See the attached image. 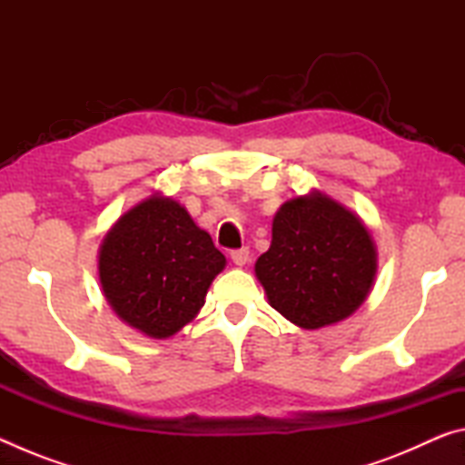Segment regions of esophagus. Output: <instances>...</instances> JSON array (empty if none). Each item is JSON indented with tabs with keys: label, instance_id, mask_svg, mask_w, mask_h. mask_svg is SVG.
<instances>
[{
	"label": "esophagus",
	"instance_id": "esophagus-1",
	"mask_svg": "<svg viewBox=\"0 0 465 465\" xmlns=\"http://www.w3.org/2000/svg\"><path fill=\"white\" fill-rule=\"evenodd\" d=\"M230 256H232V261H233V264H238V266H243V264H246V262L250 261V250H248V248L232 250V252H230Z\"/></svg>",
	"mask_w": 465,
	"mask_h": 465
}]
</instances>
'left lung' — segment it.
<instances>
[{
	"mask_svg": "<svg viewBox=\"0 0 465 465\" xmlns=\"http://www.w3.org/2000/svg\"><path fill=\"white\" fill-rule=\"evenodd\" d=\"M269 303L305 330L351 316L371 289L375 248L359 219L328 196L287 201L274 215L271 248L256 261Z\"/></svg>",
	"mask_w": 465,
	"mask_h": 465,
	"instance_id": "obj_1",
	"label": "left lung"
}]
</instances>
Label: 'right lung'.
Segmentation results:
<instances>
[{
    "instance_id": "1",
    "label": "right lung",
    "mask_w": 465,
    "mask_h": 465,
    "mask_svg": "<svg viewBox=\"0 0 465 465\" xmlns=\"http://www.w3.org/2000/svg\"><path fill=\"white\" fill-rule=\"evenodd\" d=\"M98 264L119 318L147 336L168 338L203 308L225 256L184 207L149 196L108 232Z\"/></svg>"
}]
</instances>
